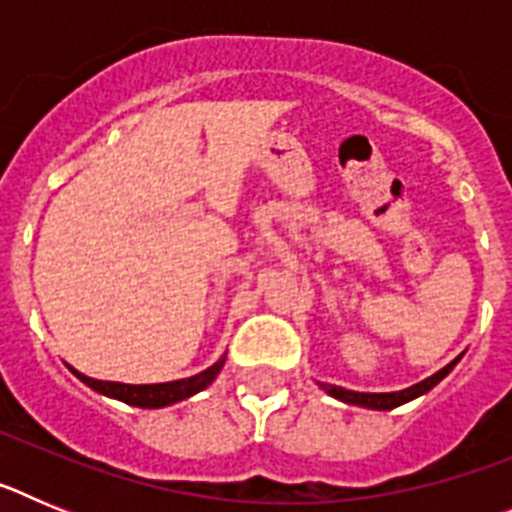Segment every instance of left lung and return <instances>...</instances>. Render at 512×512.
Wrapping results in <instances>:
<instances>
[{"label":"left lung","instance_id":"8db88e82","mask_svg":"<svg viewBox=\"0 0 512 512\" xmlns=\"http://www.w3.org/2000/svg\"><path fill=\"white\" fill-rule=\"evenodd\" d=\"M461 356H464V351H461L454 361H449V364L443 366V369H438L436 374H431L428 379H423V382H418V384H410V387H405V390H397V392H354V390H343V387H336V384H325V382H318V387L325 392V395L336 397V400L346 402V405H356V408L395 410V408H400V405H405V402H413V400H418V397H423L425 392H431L443 377H449L451 369H454V366L461 361Z\"/></svg>","mask_w":512,"mask_h":512}]
</instances>
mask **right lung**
Instances as JSON below:
<instances>
[{
  "instance_id": "1",
  "label": "right lung",
  "mask_w": 512,
  "mask_h": 512,
  "mask_svg": "<svg viewBox=\"0 0 512 512\" xmlns=\"http://www.w3.org/2000/svg\"><path fill=\"white\" fill-rule=\"evenodd\" d=\"M228 354H223L212 366H207L205 372L194 374L187 379H174V382H158V384H122V382H104V379L87 377V374L76 372L74 366H69L74 377H79L81 382L92 387L94 392L104 397H112V400H120L125 405H133V408H146V410H158L169 408L176 402L187 400V397L197 395V392L207 390L212 382L217 379L220 369L225 366Z\"/></svg>"
}]
</instances>
